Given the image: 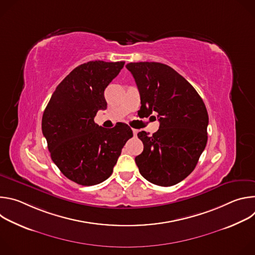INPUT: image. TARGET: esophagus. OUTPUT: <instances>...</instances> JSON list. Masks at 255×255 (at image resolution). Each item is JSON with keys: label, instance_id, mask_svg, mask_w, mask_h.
Segmentation results:
<instances>
[{"label": "esophagus", "instance_id": "esophagus-1", "mask_svg": "<svg viewBox=\"0 0 255 255\" xmlns=\"http://www.w3.org/2000/svg\"><path fill=\"white\" fill-rule=\"evenodd\" d=\"M132 132H133V134H134V136H135V135H137V132H138V131H137L136 129H132Z\"/></svg>", "mask_w": 255, "mask_h": 255}]
</instances>
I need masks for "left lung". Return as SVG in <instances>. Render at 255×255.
Wrapping results in <instances>:
<instances>
[{
	"label": "left lung",
	"mask_w": 255,
	"mask_h": 255,
	"mask_svg": "<svg viewBox=\"0 0 255 255\" xmlns=\"http://www.w3.org/2000/svg\"><path fill=\"white\" fill-rule=\"evenodd\" d=\"M145 115L157 114L159 129L137 134L143 152L135 157L141 175L150 183L169 187L185 179L204 151L209 117L194 87L170 66L160 62H130Z\"/></svg>",
	"instance_id": "obj_1"
}]
</instances>
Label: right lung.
Here are the masks:
<instances>
[{"label": "right lung", "mask_w": 255, "mask_h": 255, "mask_svg": "<svg viewBox=\"0 0 255 255\" xmlns=\"http://www.w3.org/2000/svg\"><path fill=\"white\" fill-rule=\"evenodd\" d=\"M124 64L96 60L79 65L57 86L44 110L42 133L51 159L79 185H98L110 176L133 136L124 123L106 129L94 121L97 112L107 108L105 89Z\"/></svg>", "instance_id": "right-lung-1"}]
</instances>
